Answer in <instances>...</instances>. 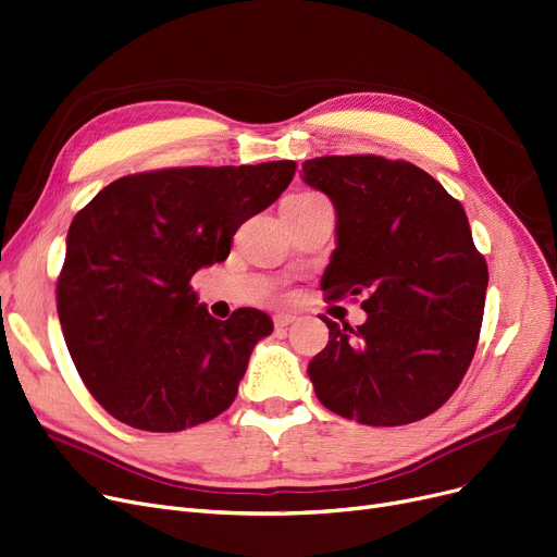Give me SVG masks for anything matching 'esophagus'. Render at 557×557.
<instances>
[{
    "mask_svg": "<svg viewBox=\"0 0 557 557\" xmlns=\"http://www.w3.org/2000/svg\"><path fill=\"white\" fill-rule=\"evenodd\" d=\"M298 317H294V313H275V327H288L292 323H296Z\"/></svg>",
    "mask_w": 557,
    "mask_h": 557,
    "instance_id": "1",
    "label": "esophagus"
}]
</instances>
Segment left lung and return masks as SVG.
Masks as SVG:
<instances>
[{"instance_id": "obj_1", "label": "left lung", "mask_w": 557, "mask_h": 557, "mask_svg": "<svg viewBox=\"0 0 557 557\" xmlns=\"http://www.w3.org/2000/svg\"><path fill=\"white\" fill-rule=\"evenodd\" d=\"M302 180L336 211V248L321 280L330 300L361 296L367 323L323 317L327 346L309 380L330 412L364 425L430 417L462 382L480 336L487 261L465 207L409 161L319 157Z\"/></svg>"}]
</instances>
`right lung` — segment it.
Wrapping results in <instances>:
<instances>
[{"mask_svg": "<svg viewBox=\"0 0 557 557\" xmlns=\"http://www.w3.org/2000/svg\"><path fill=\"white\" fill-rule=\"evenodd\" d=\"M294 173L296 161L163 168L111 182L75 215L57 311L86 389L113 419L180 432L234 403L273 321L252 307L213 319L190 277L227 259L236 230Z\"/></svg>", "mask_w": 557, "mask_h": 557, "instance_id": "add662e5", "label": "right lung"}]
</instances>
